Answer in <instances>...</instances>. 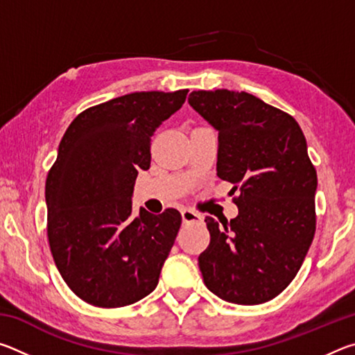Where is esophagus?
Segmentation results:
<instances>
[{
    "label": "esophagus",
    "mask_w": 355,
    "mask_h": 355,
    "mask_svg": "<svg viewBox=\"0 0 355 355\" xmlns=\"http://www.w3.org/2000/svg\"><path fill=\"white\" fill-rule=\"evenodd\" d=\"M182 219H183V224H192V222H200L202 216L199 213L192 211V209H183Z\"/></svg>",
    "instance_id": "34e87169"
}]
</instances>
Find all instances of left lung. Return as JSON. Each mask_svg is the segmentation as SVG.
Instances as JSON below:
<instances>
[{
	"instance_id": "8db88e82",
	"label": "left lung",
	"mask_w": 355,
	"mask_h": 355,
	"mask_svg": "<svg viewBox=\"0 0 355 355\" xmlns=\"http://www.w3.org/2000/svg\"><path fill=\"white\" fill-rule=\"evenodd\" d=\"M189 105L218 130V177L238 189V216L205 218L207 288L233 304L274 299L296 277L315 236L316 171L290 114L248 92L194 91Z\"/></svg>"
}]
</instances>
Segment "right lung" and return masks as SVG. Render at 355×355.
Instances as JSON below:
<instances>
[{"mask_svg":"<svg viewBox=\"0 0 355 355\" xmlns=\"http://www.w3.org/2000/svg\"><path fill=\"white\" fill-rule=\"evenodd\" d=\"M188 89L133 92L76 116L48 172V241L69 288L95 307L135 304L158 285L182 214L133 213L139 169L150 167L156 128L183 106Z\"/></svg>","mask_w":355,"mask_h":355,"instance_id":"obj_1","label":"right lung"}]
</instances>
